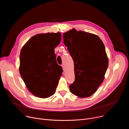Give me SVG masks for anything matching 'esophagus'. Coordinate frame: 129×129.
Instances as JSON below:
<instances>
[{
	"label": "esophagus",
	"mask_w": 129,
	"mask_h": 129,
	"mask_svg": "<svg viewBox=\"0 0 129 129\" xmlns=\"http://www.w3.org/2000/svg\"><path fill=\"white\" fill-rule=\"evenodd\" d=\"M62 68H63V70H64V71H65V66H64V64H62Z\"/></svg>",
	"instance_id": "obj_1"
}]
</instances>
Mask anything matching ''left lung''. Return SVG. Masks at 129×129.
<instances>
[{"label": "left lung", "instance_id": "1", "mask_svg": "<svg viewBox=\"0 0 129 129\" xmlns=\"http://www.w3.org/2000/svg\"><path fill=\"white\" fill-rule=\"evenodd\" d=\"M63 36L74 62L75 80L69 89L79 98L89 97L103 83L108 68L105 45L97 35L75 28Z\"/></svg>", "mask_w": 129, "mask_h": 129}]
</instances>
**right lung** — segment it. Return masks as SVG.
I'll list each match as a JSON object with an SVG mask.
<instances>
[{"label":"right lung","mask_w":129,"mask_h":129,"mask_svg":"<svg viewBox=\"0 0 129 129\" xmlns=\"http://www.w3.org/2000/svg\"><path fill=\"white\" fill-rule=\"evenodd\" d=\"M61 40L59 32L38 34L29 39L21 50L20 74L35 96L47 98L56 91L63 69L57 63L54 48Z\"/></svg>","instance_id":"right-lung-1"}]
</instances>
